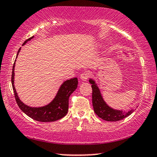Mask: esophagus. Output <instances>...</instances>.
Instances as JSON below:
<instances>
[{
    "label": "esophagus",
    "mask_w": 157,
    "mask_h": 157,
    "mask_svg": "<svg viewBox=\"0 0 157 157\" xmlns=\"http://www.w3.org/2000/svg\"><path fill=\"white\" fill-rule=\"evenodd\" d=\"M89 78V74L87 72H83L80 75V79L83 81H86Z\"/></svg>",
    "instance_id": "1"
}]
</instances>
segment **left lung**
Returning <instances> with one entry per match:
<instances>
[{"mask_svg": "<svg viewBox=\"0 0 157 157\" xmlns=\"http://www.w3.org/2000/svg\"><path fill=\"white\" fill-rule=\"evenodd\" d=\"M89 82L92 84L93 89V106L95 114L100 118L107 121H118L122 120L131 114L132 111L124 113L122 110H113L105 103L98 87L93 80H90Z\"/></svg>", "mask_w": 157, "mask_h": 157, "instance_id": "8db88e82", "label": "left lung"}]
</instances>
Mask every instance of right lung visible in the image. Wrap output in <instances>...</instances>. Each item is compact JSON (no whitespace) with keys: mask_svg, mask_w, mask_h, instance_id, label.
Wrapping results in <instances>:
<instances>
[{"mask_svg":"<svg viewBox=\"0 0 157 157\" xmlns=\"http://www.w3.org/2000/svg\"><path fill=\"white\" fill-rule=\"evenodd\" d=\"M33 38V36L31 37L24 41L23 45H24L27 41L31 40ZM21 48L18 51L20 52ZM16 62V60H15ZM14 67H15V62H14L13 69H12V75H11V82L12 87H13L14 95H15L16 101L17 103L18 107L22 110L24 113L30 117L33 120L41 122H52V121H56L59 120L64 116H65L68 111L69 108V98L71 94L76 90L78 84L77 78L70 79V80H66L64 82L62 86L58 91L54 99L52 100L49 105L44 106L41 108H31L29 106L25 105L18 98L17 93L16 92L15 87H14Z\"/></svg>","mask_w":157,"mask_h":157,"instance_id":"obj_1","label":"right lung"}]
</instances>
